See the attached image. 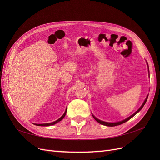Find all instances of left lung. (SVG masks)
I'll list each match as a JSON object with an SVG mask.
<instances>
[{
  "instance_id": "8db88e82",
  "label": "left lung",
  "mask_w": 160,
  "mask_h": 160,
  "mask_svg": "<svg viewBox=\"0 0 160 160\" xmlns=\"http://www.w3.org/2000/svg\"><path fill=\"white\" fill-rule=\"evenodd\" d=\"M147 65H148V63L147 62ZM148 69H149V67H148ZM148 95L146 97V99H145V101H144V102L143 103V104L142 105V106L141 107H140L139 109H138V110L137 111H135V112L133 114V115H132L131 116H129V118H126L125 119H124V120H123V121H121V122H115V123H109V122H103V121H101V120H99V119H98V118H96L95 116L93 115V118L97 121V122H98L99 123H100V124H102V125H106V126H110V127H113V126H116V125H121V124H122V123H125V122H128V120H129L131 118H132L133 116L136 114V113H138L139 111L141 110L142 108H143V107L144 106V105L146 104V101H147V99H148Z\"/></svg>"
}]
</instances>
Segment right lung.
I'll return each instance as SVG.
<instances>
[{
    "label": "right lung",
    "mask_w": 160,
    "mask_h": 160,
    "mask_svg": "<svg viewBox=\"0 0 160 160\" xmlns=\"http://www.w3.org/2000/svg\"><path fill=\"white\" fill-rule=\"evenodd\" d=\"M66 113H67V109H66V110H65V113H64V114L62 115L61 117L59 118V119H58L57 121H55V122H52V123H41V124H38V123H35V125H38V126H49V125H54V124H55V123H58L59 122H60V121H61L62 119L64 118V117L65 116V115H66Z\"/></svg>",
    "instance_id": "obj_1"
}]
</instances>
